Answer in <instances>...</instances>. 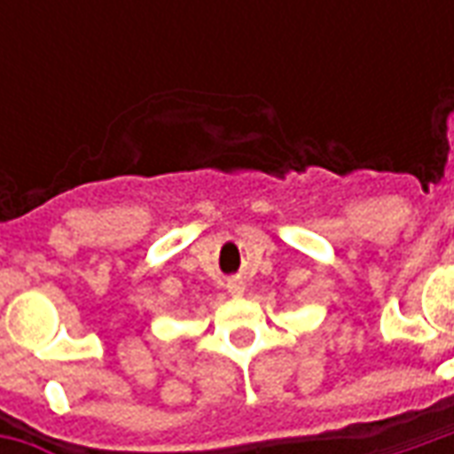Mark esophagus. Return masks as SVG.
<instances>
[{"instance_id":"obj_1","label":"esophagus","mask_w":454,"mask_h":454,"mask_svg":"<svg viewBox=\"0 0 454 454\" xmlns=\"http://www.w3.org/2000/svg\"><path fill=\"white\" fill-rule=\"evenodd\" d=\"M228 292H231L233 296H240V294H243V282H238V279H231V282H228Z\"/></svg>"}]
</instances>
